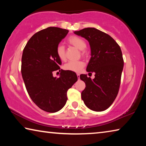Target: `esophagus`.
Segmentation results:
<instances>
[{"mask_svg":"<svg viewBox=\"0 0 146 146\" xmlns=\"http://www.w3.org/2000/svg\"><path fill=\"white\" fill-rule=\"evenodd\" d=\"M77 75V77H78V79H80V75H79V74H77V75Z\"/></svg>","mask_w":146,"mask_h":146,"instance_id":"obj_1","label":"esophagus"}]
</instances>
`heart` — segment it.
Instances as JSON below:
<instances>
[{
    "label": "heart",
    "mask_w": 146,
    "mask_h": 146,
    "mask_svg": "<svg viewBox=\"0 0 146 146\" xmlns=\"http://www.w3.org/2000/svg\"><path fill=\"white\" fill-rule=\"evenodd\" d=\"M68 42L71 46H73L79 50H81V54L82 56L86 55V51L84 49L86 48V43L85 40L82 38L78 37L77 36H71L68 39ZM56 55L61 61H65L66 60L65 48L62 45H58L57 46ZM84 66L85 64L83 61H70L64 65V68L65 70L70 71L75 73H79L84 67Z\"/></svg>",
    "instance_id": "1"
}]
</instances>
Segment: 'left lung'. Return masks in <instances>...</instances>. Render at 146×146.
I'll list each match as a JSON object with an SVG mask.
<instances>
[{
	"label": "left lung",
	"mask_w": 146,
	"mask_h": 146,
	"mask_svg": "<svg viewBox=\"0 0 146 146\" xmlns=\"http://www.w3.org/2000/svg\"><path fill=\"white\" fill-rule=\"evenodd\" d=\"M74 33L90 43L91 56L86 71L95 73L93 80L80 75V78L86 84L81 93L82 99L90 110L102 111L112 104L118 95L123 67L122 51L111 36L95 28Z\"/></svg>",
	"instance_id": "8db88e82"
}]
</instances>
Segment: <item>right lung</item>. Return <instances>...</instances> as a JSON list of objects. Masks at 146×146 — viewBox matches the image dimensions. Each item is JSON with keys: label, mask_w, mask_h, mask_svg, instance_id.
Segmentation results:
<instances>
[{"label": "right lung", "mask_w": 146, "mask_h": 146, "mask_svg": "<svg viewBox=\"0 0 146 146\" xmlns=\"http://www.w3.org/2000/svg\"><path fill=\"white\" fill-rule=\"evenodd\" d=\"M69 31L49 27L37 32L27 42L22 56L21 73L29 97L39 108L55 113L65 106L67 91L78 80L76 73L61 70L56 48ZM58 70L59 78L52 72Z\"/></svg>", "instance_id": "obj_1"}]
</instances>
